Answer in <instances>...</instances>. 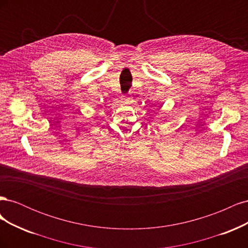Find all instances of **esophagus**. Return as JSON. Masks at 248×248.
<instances>
[{
    "mask_svg": "<svg viewBox=\"0 0 248 248\" xmlns=\"http://www.w3.org/2000/svg\"><path fill=\"white\" fill-rule=\"evenodd\" d=\"M129 99H131V97L128 95V96H126V100L127 101H129Z\"/></svg>",
    "mask_w": 248,
    "mask_h": 248,
    "instance_id": "esophagus-1",
    "label": "esophagus"
}]
</instances>
